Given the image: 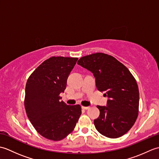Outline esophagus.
Segmentation results:
<instances>
[{
  "mask_svg": "<svg viewBox=\"0 0 159 159\" xmlns=\"http://www.w3.org/2000/svg\"><path fill=\"white\" fill-rule=\"evenodd\" d=\"M82 108H83V109H85V110H88V109H90L89 107H82Z\"/></svg>",
  "mask_w": 159,
  "mask_h": 159,
  "instance_id": "esophagus-1",
  "label": "esophagus"
}]
</instances>
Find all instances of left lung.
I'll return each instance as SVG.
<instances>
[{
	"mask_svg": "<svg viewBox=\"0 0 159 159\" xmlns=\"http://www.w3.org/2000/svg\"><path fill=\"white\" fill-rule=\"evenodd\" d=\"M78 64L92 72L100 92H105L107 106H97L100 116L94 120L96 130L109 138L124 135L138 116L139 93L133 76L115 57L98 52L83 57Z\"/></svg>",
	"mask_w": 159,
	"mask_h": 159,
	"instance_id": "1",
	"label": "left lung"
}]
</instances>
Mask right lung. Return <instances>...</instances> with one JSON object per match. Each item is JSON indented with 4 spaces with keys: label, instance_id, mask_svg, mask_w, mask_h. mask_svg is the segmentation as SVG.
Wrapping results in <instances>:
<instances>
[{
    "label": "right lung",
    "instance_id": "right-lung-1",
    "mask_svg": "<svg viewBox=\"0 0 159 159\" xmlns=\"http://www.w3.org/2000/svg\"><path fill=\"white\" fill-rule=\"evenodd\" d=\"M78 58L52 57L29 76L26 84L25 107L35 130L46 139L60 141L72 133L81 115L79 104L67 105L59 94Z\"/></svg>",
    "mask_w": 159,
    "mask_h": 159
}]
</instances>
